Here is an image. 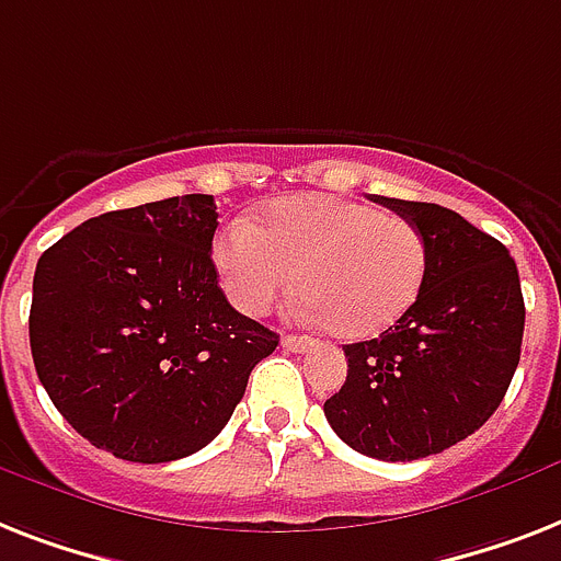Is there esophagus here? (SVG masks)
Returning <instances> with one entry per match:
<instances>
[{
  "instance_id": "esophagus-1",
  "label": "esophagus",
  "mask_w": 561,
  "mask_h": 561,
  "mask_svg": "<svg viewBox=\"0 0 561 561\" xmlns=\"http://www.w3.org/2000/svg\"><path fill=\"white\" fill-rule=\"evenodd\" d=\"M282 345H285V348H288V352H294V354H305V352H313V348H317L320 343H317L313 336L288 334L285 340H282Z\"/></svg>"
}]
</instances>
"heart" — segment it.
<instances>
[{"instance_id":"b5f03b06","label":"heart","mask_w":561,"mask_h":561,"mask_svg":"<svg viewBox=\"0 0 561 561\" xmlns=\"http://www.w3.org/2000/svg\"><path fill=\"white\" fill-rule=\"evenodd\" d=\"M227 296L265 313L296 285L305 311L345 340L383 334L417 302L430 271L426 239L409 218L340 195H288L236 221L213 244Z\"/></svg>"}]
</instances>
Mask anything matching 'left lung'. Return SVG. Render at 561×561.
I'll use <instances>...</instances> for the list:
<instances>
[{"mask_svg":"<svg viewBox=\"0 0 561 561\" xmlns=\"http://www.w3.org/2000/svg\"><path fill=\"white\" fill-rule=\"evenodd\" d=\"M375 202L421 230L430 271L394 325L345 345L348 377L325 400V417L368 458L417 461L481 430L499 409L522 354L525 299L510 250L455 209Z\"/></svg>","mask_w":561,"mask_h":561,"instance_id":"8db88e82","label":"left lung"}]
</instances>
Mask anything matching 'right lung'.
Here are the masks:
<instances>
[{
    "label": "right lung",
    "mask_w": 561,
    "mask_h": 561,
    "mask_svg": "<svg viewBox=\"0 0 561 561\" xmlns=\"http://www.w3.org/2000/svg\"><path fill=\"white\" fill-rule=\"evenodd\" d=\"M213 195L89 218L45 250L28 334L59 414L135 463L198 453L230 421L279 336L227 302Z\"/></svg>",
    "instance_id": "1"
}]
</instances>
